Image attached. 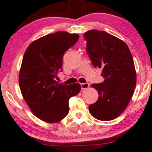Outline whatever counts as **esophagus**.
Returning <instances> with one entry per match:
<instances>
[{
    "label": "esophagus",
    "mask_w": 152,
    "mask_h": 152,
    "mask_svg": "<svg viewBox=\"0 0 152 152\" xmlns=\"http://www.w3.org/2000/svg\"><path fill=\"white\" fill-rule=\"evenodd\" d=\"M80 86H81V89L83 90L87 89V88H89L90 86V84L88 83H81L80 84Z\"/></svg>",
    "instance_id": "obj_1"
}]
</instances>
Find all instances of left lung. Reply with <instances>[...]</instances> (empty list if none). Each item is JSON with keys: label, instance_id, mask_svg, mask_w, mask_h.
Here are the masks:
<instances>
[{"label": "left lung", "instance_id": "obj_1", "mask_svg": "<svg viewBox=\"0 0 152 152\" xmlns=\"http://www.w3.org/2000/svg\"><path fill=\"white\" fill-rule=\"evenodd\" d=\"M86 51L96 68L102 69L103 83L91 86L98 92L95 103L89 106L90 114L100 121H111L124 112L136 86V72L126 43L103 31L84 34Z\"/></svg>", "mask_w": 152, "mask_h": 152}]
</instances>
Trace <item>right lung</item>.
Masks as SVG:
<instances>
[{
    "label": "right lung",
    "instance_id": "add662e5",
    "mask_svg": "<svg viewBox=\"0 0 152 152\" xmlns=\"http://www.w3.org/2000/svg\"><path fill=\"white\" fill-rule=\"evenodd\" d=\"M78 40L77 34L57 31L32 42L25 51L19 74L23 98L35 116L57 123L69 113V99L79 93V83L62 85L55 78L63 55Z\"/></svg>",
    "mask_w": 152,
    "mask_h": 152
}]
</instances>
